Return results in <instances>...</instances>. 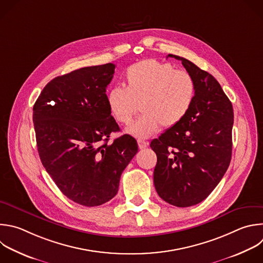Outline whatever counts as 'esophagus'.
Returning <instances> with one entry per match:
<instances>
[{
  "mask_svg": "<svg viewBox=\"0 0 263 263\" xmlns=\"http://www.w3.org/2000/svg\"><path fill=\"white\" fill-rule=\"evenodd\" d=\"M137 143H138V147L140 149H143L145 148L147 145H148V142L147 141H144V140H141V139H138L137 140Z\"/></svg>",
  "mask_w": 263,
  "mask_h": 263,
  "instance_id": "34e87169",
  "label": "esophagus"
}]
</instances>
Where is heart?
I'll return each mask as SVG.
<instances>
[{"mask_svg":"<svg viewBox=\"0 0 263 263\" xmlns=\"http://www.w3.org/2000/svg\"><path fill=\"white\" fill-rule=\"evenodd\" d=\"M196 96L193 76L185 70H176L169 63L154 59L130 66L125 73V89L115 86L106 96L112 118L129 125L139 110L140 118L127 131L146 138L163 128L180 124L190 111Z\"/></svg>","mask_w":263,"mask_h":263,"instance_id":"1","label":"heart"}]
</instances>
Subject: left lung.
<instances>
[{
    "mask_svg": "<svg viewBox=\"0 0 263 263\" xmlns=\"http://www.w3.org/2000/svg\"><path fill=\"white\" fill-rule=\"evenodd\" d=\"M168 57L193 76L196 96L184 120L149 144L157 155L154 185L164 201L187 208L212 193L230 164L233 108L213 75L185 58Z\"/></svg>",
    "mask_w": 263,
    "mask_h": 263,
    "instance_id": "left-lung-1",
    "label": "left lung"
}]
</instances>
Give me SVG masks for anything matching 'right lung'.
<instances>
[{"instance_id": "1", "label": "right lung", "mask_w": 263, "mask_h": 263, "mask_svg": "<svg viewBox=\"0 0 263 263\" xmlns=\"http://www.w3.org/2000/svg\"><path fill=\"white\" fill-rule=\"evenodd\" d=\"M116 65L84 67L50 80L33 107L40 160L62 193L84 206L101 205L119 190L121 174L138 152L109 112L106 89Z\"/></svg>"}]
</instances>
